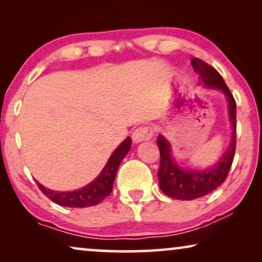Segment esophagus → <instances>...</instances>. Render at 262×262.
<instances>
[{
    "mask_svg": "<svg viewBox=\"0 0 262 262\" xmlns=\"http://www.w3.org/2000/svg\"><path fill=\"white\" fill-rule=\"evenodd\" d=\"M152 137V130L151 127L149 126H141L137 127L136 130L132 132V141L136 144L141 143L143 141H146V139H150Z\"/></svg>",
    "mask_w": 262,
    "mask_h": 262,
    "instance_id": "obj_1",
    "label": "esophagus"
}]
</instances>
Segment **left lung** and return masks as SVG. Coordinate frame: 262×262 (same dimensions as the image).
Segmentation results:
<instances>
[{
  "label": "left lung",
  "mask_w": 262,
  "mask_h": 262,
  "mask_svg": "<svg viewBox=\"0 0 262 262\" xmlns=\"http://www.w3.org/2000/svg\"><path fill=\"white\" fill-rule=\"evenodd\" d=\"M192 67L200 75V83L207 89H218L228 101V113L231 124V136L228 148L212 167L185 168L173 156V150L168 139L162 135L157 137L161 164L159 168V184L164 194L174 199L193 200L204 196L216 189L225 181L234 161L236 149V102L225 84L221 74L199 58L192 59Z\"/></svg>",
  "instance_id": "obj_1"
}]
</instances>
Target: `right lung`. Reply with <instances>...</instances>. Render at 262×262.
Masks as SVG:
<instances>
[{"label": "right lung", "mask_w": 262, "mask_h": 262, "mask_svg": "<svg viewBox=\"0 0 262 262\" xmlns=\"http://www.w3.org/2000/svg\"><path fill=\"white\" fill-rule=\"evenodd\" d=\"M131 138L127 137L124 142L120 143V145L114 150L112 155L110 156L108 161L103 167L98 177H96L92 182H89L84 187L75 189V191H52V189L46 188L41 184L37 181L38 187L40 191L48 196L53 203L58 204L60 206L66 207H89L98 205L101 203L107 195L111 194L113 187L114 179L118 170V167L128 150L131 149Z\"/></svg>", "instance_id": "add662e5"}]
</instances>
